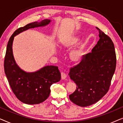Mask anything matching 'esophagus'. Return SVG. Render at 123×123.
Instances as JSON below:
<instances>
[{
    "mask_svg": "<svg viewBox=\"0 0 123 123\" xmlns=\"http://www.w3.org/2000/svg\"><path fill=\"white\" fill-rule=\"evenodd\" d=\"M61 77H62V78L63 79V80H64L67 78V75L65 73H64V72H62L61 73Z\"/></svg>",
    "mask_w": 123,
    "mask_h": 123,
    "instance_id": "1",
    "label": "esophagus"
}]
</instances>
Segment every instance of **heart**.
Instances as JSON below:
<instances>
[{
	"label": "heart",
	"instance_id": "1",
	"mask_svg": "<svg viewBox=\"0 0 123 123\" xmlns=\"http://www.w3.org/2000/svg\"><path fill=\"white\" fill-rule=\"evenodd\" d=\"M78 37H72L68 39L65 43H63V47L65 48L70 49L76 45L79 41ZM85 51V45L83 43H80L77 48H75L70 51L69 53V59L73 62H78L83 58Z\"/></svg>",
	"mask_w": 123,
	"mask_h": 123
}]
</instances>
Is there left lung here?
I'll list each match as a JSON object with an SVG mask.
<instances>
[{"label":"left lung","instance_id":"left-lung-1","mask_svg":"<svg viewBox=\"0 0 123 123\" xmlns=\"http://www.w3.org/2000/svg\"><path fill=\"white\" fill-rule=\"evenodd\" d=\"M98 30L100 39L91 53L84 55L81 62L70 69V78L76 90L69 95L72 102L81 107L95 104L109 90L115 72L117 57L115 47L109 36Z\"/></svg>","mask_w":123,"mask_h":123}]
</instances>
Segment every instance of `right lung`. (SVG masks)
<instances>
[{
  "instance_id": "1",
  "label": "right lung",
  "mask_w": 123,
  "mask_h": 123,
  "mask_svg": "<svg viewBox=\"0 0 123 123\" xmlns=\"http://www.w3.org/2000/svg\"><path fill=\"white\" fill-rule=\"evenodd\" d=\"M50 19H44L40 22L28 23L14 31L8 41L4 58V68L8 82L15 96L21 102L34 105L46 100L50 93V87L59 81L61 74L58 67L48 65L38 71L27 73L22 70L17 64L13 55L12 44L17 35L26 30L49 24Z\"/></svg>"
}]
</instances>
